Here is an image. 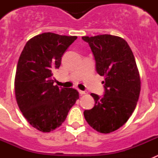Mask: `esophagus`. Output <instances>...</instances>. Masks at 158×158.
Masks as SVG:
<instances>
[{
	"instance_id": "1",
	"label": "esophagus",
	"mask_w": 158,
	"mask_h": 158,
	"mask_svg": "<svg viewBox=\"0 0 158 158\" xmlns=\"http://www.w3.org/2000/svg\"><path fill=\"white\" fill-rule=\"evenodd\" d=\"M79 93H80L81 95H85V94H87V93H86V92H85V91H81V90H79Z\"/></svg>"
}]
</instances>
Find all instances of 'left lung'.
<instances>
[{
    "instance_id": "1",
    "label": "left lung",
    "mask_w": 158,
    "mask_h": 158,
    "mask_svg": "<svg viewBox=\"0 0 158 158\" xmlns=\"http://www.w3.org/2000/svg\"><path fill=\"white\" fill-rule=\"evenodd\" d=\"M82 40L93 51L105 89L103 97L91 93L95 105L84 115L96 131L111 133L126 123L139 100L141 81L135 56L126 40L118 36L105 34L83 36Z\"/></svg>"
}]
</instances>
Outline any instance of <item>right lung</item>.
<instances>
[{"mask_svg":"<svg viewBox=\"0 0 158 158\" xmlns=\"http://www.w3.org/2000/svg\"><path fill=\"white\" fill-rule=\"evenodd\" d=\"M77 38L45 32L29 40L19 56L14 83L16 102L27 122L42 132L59 127L79 99L76 89L54 85L53 77Z\"/></svg>","mask_w":158,"mask_h":158,"instance_id":"1","label":"right lung"}]
</instances>
